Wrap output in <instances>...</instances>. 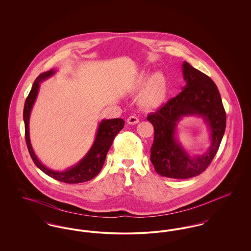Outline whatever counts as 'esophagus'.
Returning <instances> with one entry per match:
<instances>
[{
	"label": "esophagus",
	"instance_id": "34e87169",
	"mask_svg": "<svg viewBox=\"0 0 251 251\" xmlns=\"http://www.w3.org/2000/svg\"><path fill=\"white\" fill-rule=\"evenodd\" d=\"M127 122H128V124L134 125V124H137V123L139 122V119H138L137 117H135V116H131V117H129V118H128Z\"/></svg>",
	"mask_w": 251,
	"mask_h": 251
}]
</instances>
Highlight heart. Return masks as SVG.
<instances>
[{
    "instance_id": "b5f03b06",
    "label": "heart",
    "mask_w": 251,
    "mask_h": 251,
    "mask_svg": "<svg viewBox=\"0 0 251 251\" xmlns=\"http://www.w3.org/2000/svg\"><path fill=\"white\" fill-rule=\"evenodd\" d=\"M148 72H141L131 86V91H139L142 87L138 102L146 110L152 111L162 107L168 95V84L163 73L157 72L149 79Z\"/></svg>"
}]
</instances>
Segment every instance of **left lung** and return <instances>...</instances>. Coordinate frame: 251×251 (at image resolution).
<instances>
[{
  "instance_id": "1",
  "label": "left lung",
  "mask_w": 251,
  "mask_h": 251,
  "mask_svg": "<svg viewBox=\"0 0 251 251\" xmlns=\"http://www.w3.org/2000/svg\"><path fill=\"white\" fill-rule=\"evenodd\" d=\"M186 85L182 91L155 113L147 117L154 128L151 148V161L156 172L172 179H189L209 167L223 138L226 129V112L214 81L187 62L182 64ZM203 118L211 131V146L202 156L191 157L176 141V123L185 115Z\"/></svg>"
}]
</instances>
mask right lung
Wrapping results in <instances>:
<instances>
[{
	"instance_id": "right-lung-1",
	"label": "right lung",
	"mask_w": 251,
	"mask_h": 251,
	"mask_svg": "<svg viewBox=\"0 0 251 251\" xmlns=\"http://www.w3.org/2000/svg\"><path fill=\"white\" fill-rule=\"evenodd\" d=\"M54 72V71L50 70L49 72L41 73L34 82L32 89L28 97L26 98L24 103V120L25 125V140L27 144V148L30 156L36 167L50 177L66 183L84 182L93 179L100 173V171L103 167L108 151L112 146L114 138L123 129L125 122L122 119L101 120L96 134L95 141L91 149L76 166L71 167L65 171H54L43 166L37 159L31 145L29 135V119L31 110L35 103L36 96L38 93L40 82L53 75Z\"/></svg>"
}]
</instances>
